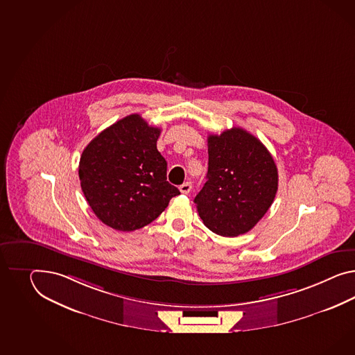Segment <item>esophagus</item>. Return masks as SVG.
I'll return each mask as SVG.
<instances>
[{"label": "esophagus", "instance_id": "1", "mask_svg": "<svg viewBox=\"0 0 355 355\" xmlns=\"http://www.w3.org/2000/svg\"><path fill=\"white\" fill-rule=\"evenodd\" d=\"M191 189H192V183L191 182H184V183H182L181 186H180V191H181L182 193H189Z\"/></svg>", "mask_w": 355, "mask_h": 355}]
</instances>
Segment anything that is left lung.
<instances>
[{
    "instance_id": "8db88e82",
    "label": "left lung",
    "mask_w": 355,
    "mask_h": 355,
    "mask_svg": "<svg viewBox=\"0 0 355 355\" xmlns=\"http://www.w3.org/2000/svg\"><path fill=\"white\" fill-rule=\"evenodd\" d=\"M208 154L207 182L193 200L200 218L214 234H246L276 198V163L267 147L240 127L209 135Z\"/></svg>"
}]
</instances>
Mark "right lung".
<instances>
[{"label": "right lung", "mask_w": 355, "mask_h": 355, "mask_svg": "<svg viewBox=\"0 0 355 355\" xmlns=\"http://www.w3.org/2000/svg\"><path fill=\"white\" fill-rule=\"evenodd\" d=\"M160 128L132 114L98 133L83 150L79 180L96 216L130 232L155 220L180 190L166 181V162L156 148Z\"/></svg>", "instance_id": "1"}]
</instances>
